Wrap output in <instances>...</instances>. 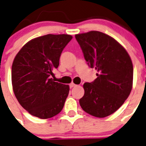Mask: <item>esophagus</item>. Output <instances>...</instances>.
<instances>
[{"mask_svg":"<svg viewBox=\"0 0 146 146\" xmlns=\"http://www.w3.org/2000/svg\"><path fill=\"white\" fill-rule=\"evenodd\" d=\"M76 84L73 83V82H72V83H70V88H72V87H76Z\"/></svg>","mask_w":146,"mask_h":146,"instance_id":"34e87169","label":"esophagus"}]
</instances>
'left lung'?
I'll use <instances>...</instances> for the list:
<instances>
[{"mask_svg":"<svg viewBox=\"0 0 146 146\" xmlns=\"http://www.w3.org/2000/svg\"><path fill=\"white\" fill-rule=\"evenodd\" d=\"M90 68L97 78L83 85L85 94L79 100L84 111L105 117L117 110L131 91L133 65L125 49L114 38L99 31L76 35Z\"/></svg>","mask_w":146,"mask_h":146,"instance_id":"8db88e82","label":"left lung"}]
</instances>
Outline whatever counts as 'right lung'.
<instances>
[{"label": "right lung", "mask_w": 146, "mask_h": 146, "mask_svg": "<svg viewBox=\"0 0 146 146\" xmlns=\"http://www.w3.org/2000/svg\"><path fill=\"white\" fill-rule=\"evenodd\" d=\"M72 38L66 34L38 37L27 42L15 56L12 66L13 91L21 106L32 115L47 119L63 109L69 86L54 82L51 76Z\"/></svg>", "instance_id": "obj_1"}]
</instances>
